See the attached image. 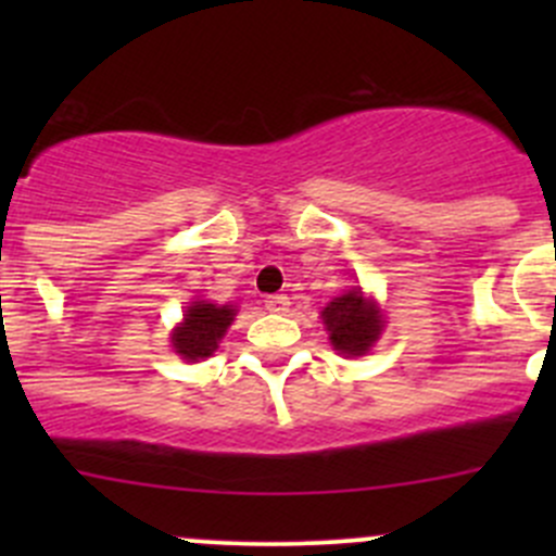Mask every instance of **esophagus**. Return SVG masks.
I'll use <instances>...</instances> for the list:
<instances>
[{
  "label": "esophagus",
  "instance_id": "obj_1",
  "mask_svg": "<svg viewBox=\"0 0 556 556\" xmlns=\"http://www.w3.org/2000/svg\"><path fill=\"white\" fill-rule=\"evenodd\" d=\"M288 306H290V299L288 295H268L266 299V309L268 312H274V314H282V312H288Z\"/></svg>",
  "mask_w": 556,
  "mask_h": 556
}]
</instances>
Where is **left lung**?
<instances>
[{
	"instance_id": "obj_1",
	"label": "left lung",
	"mask_w": 556,
	"mask_h": 556,
	"mask_svg": "<svg viewBox=\"0 0 556 556\" xmlns=\"http://www.w3.org/2000/svg\"><path fill=\"white\" fill-rule=\"evenodd\" d=\"M325 330L330 333V344L339 355H366L379 341L384 319L379 306L363 295L361 288L346 290L344 295L330 301L323 309Z\"/></svg>"
}]
</instances>
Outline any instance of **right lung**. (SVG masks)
I'll list each match as a JSON object with an SVG mask.
<instances>
[{
  "label": "right lung",
  "instance_id": "1",
  "mask_svg": "<svg viewBox=\"0 0 556 556\" xmlns=\"http://www.w3.org/2000/svg\"><path fill=\"white\" fill-rule=\"evenodd\" d=\"M233 306H217L210 301H193L185 309L182 323L174 328L172 346L182 361L199 363L217 350L220 339L226 336L228 325L233 323Z\"/></svg>",
  "mask_w": 556,
  "mask_h": 556
}]
</instances>
